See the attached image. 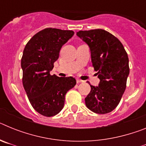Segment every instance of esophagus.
Instances as JSON below:
<instances>
[{
	"mask_svg": "<svg viewBox=\"0 0 146 146\" xmlns=\"http://www.w3.org/2000/svg\"><path fill=\"white\" fill-rule=\"evenodd\" d=\"M77 83H80V82H83V80H80V79H77Z\"/></svg>",
	"mask_w": 146,
	"mask_h": 146,
	"instance_id": "obj_1",
	"label": "esophagus"
}]
</instances>
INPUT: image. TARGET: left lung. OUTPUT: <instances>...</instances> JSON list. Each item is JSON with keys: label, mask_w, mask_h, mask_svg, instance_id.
Returning a JSON list of instances; mask_svg holds the SVG:
<instances>
[{"label": "left lung", "mask_w": 146, "mask_h": 146, "mask_svg": "<svg viewBox=\"0 0 146 146\" xmlns=\"http://www.w3.org/2000/svg\"><path fill=\"white\" fill-rule=\"evenodd\" d=\"M77 36L88 45L92 65L100 80L98 86H91L85 99L94 113L105 114L118 106L129 74V58L119 40L102 29L80 31ZM90 84V83H89Z\"/></svg>", "instance_id": "8db88e82"}]
</instances>
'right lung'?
<instances>
[{"label": "right lung", "mask_w": 146, "mask_h": 146, "mask_svg": "<svg viewBox=\"0 0 146 146\" xmlns=\"http://www.w3.org/2000/svg\"><path fill=\"white\" fill-rule=\"evenodd\" d=\"M74 32L45 28L25 45L21 60L23 84L33 109L44 116L57 115L63 109L67 91L74 88V77L50 75L62 46Z\"/></svg>", "instance_id": "right-lung-1"}]
</instances>
